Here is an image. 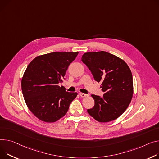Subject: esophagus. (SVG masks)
<instances>
[{
	"label": "esophagus",
	"mask_w": 159,
	"mask_h": 159,
	"mask_svg": "<svg viewBox=\"0 0 159 159\" xmlns=\"http://www.w3.org/2000/svg\"><path fill=\"white\" fill-rule=\"evenodd\" d=\"M80 96L81 97H82V98H84V97H88V94H84V93H80Z\"/></svg>",
	"instance_id": "34e87169"
}]
</instances>
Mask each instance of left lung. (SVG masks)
<instances>
[{"mask_svg": "<svg viewBox=\"0 0 159 159\" xmlns=\"http://www.w3.org/2000/svg\"><path fill=\"white\" fill-rule=\"evenodd\" d=\"M82 61L91 71L94 80L102 82V97L92 94L94 106L88 112L97 121L117 119L126 111L134 93L132 72L121 58L107 52H86Z\"/></svg>", "mask_w": 159, "mask_h": 159, "instance_id": "obj_1", "label": "left lung"}]
</instances>
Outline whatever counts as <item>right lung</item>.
Returning a JSON list of instances; mask_svg holds the SVG:
<instances>
[{
	"label": "right lung",
	"instance_id": "1",
	"mask_svg": "<svg viewBox=\"0 0 159 159\" xmlns=\"http://www.w3.org/2000/svg\"><path fill=\"white\" fill-rule=\"evenodd\" d=\"M76 52H52L35 57L26 68L21 82L23 96L30 112L41 121L54 123L64 116L77 93L58 86L65 79Z\"/></svg>",
	"mask_w": 159,
	"mask_h": 159
}]
</instances>
